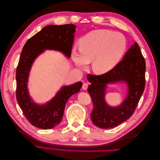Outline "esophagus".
I'll return each mask as SVG.
<instances>
[{
    "mask_svg": "<svg viewBox=\"0 0 160 160\" xmlns=\"http://www.w3.org/2000/svg\"><path fill=\"white\" fill-rule=\"evenodd\" d=\"M88 83H83V85H82V89H83V90H86L87 89H88Z\"/></svg>",
    "mask_w": 160,
    "mask_h": 160,
    "instance_id": "34e87169",
    "label": "esophagus"
}]
</instances>
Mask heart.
Returning <instances> with one entry per match:
<instances>
[{"mask_svg":"<svg viewBox=\"0 0 160 160\" xmlns=\"http://www.w3.org/2000/svg\"><path fill=\"white\" fill-rule=\"evenodd\" d=\"M81 55L75 51L72 58L76 65L85 67L92 62L96 74L109 72L120 61L126 49V39L122 34L110 30H95L87 34L79 42Z\"/></svg>","mask_w":160,"mask_h":160,"instance_id":"obj_1","label":"heart"}]
</instances>
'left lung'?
Returning a JSON list of instances; mask_svg holds the SVG:
<instances>
[{"label": "left lung", "instance_id": "left-lung-1", "mask_svg": "<svg viewBox=\"0 0 160 160\" xmlns=\"http://www.w3.org/2000/svg\"><path fill=\"white\" fill-rule=\"evenodd\" d=\"M146 62L137 42L125 53L121 61L106 73L89 74L91 83L88 91L93 104L91 113V121L102 129L113 128L128 119L136 109L146 85ZM124 81L128 85V94L123 103L118 108H111L106 104L104 96L106 84Z\"/></svg>", "mask_w": 160, "mask_h": 160}]
</instances>
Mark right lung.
Here are the masks:
<instances>
[{
  "label": "right lung",
  "mask_w": 160,
  "mask_h": 160,
  "mask_svg": "<svg viewBox=\"0 0 160 160\" xmlns=\"http://www.w3.org/2000/svg\"><path fill=\"white\" fill-rule=\"evenodd\" d=\"M75 28L72 24L47 26L31 37L22 48L16 72V98L24 115L37 128L51 129L61 122L67 100L80 91L82 82L63 87L49 103L38 105L31 101L27 89L31 65L44 49L60 51L70 57Z\"/></svg>",
  "instance_id": "1"
}]
</instances>
